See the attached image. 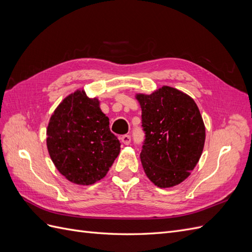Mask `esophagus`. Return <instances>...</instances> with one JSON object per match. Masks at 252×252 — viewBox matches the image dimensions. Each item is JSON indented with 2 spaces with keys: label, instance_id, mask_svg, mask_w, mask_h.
<instances>
[{
  "label": "esophagus",
  "instance_id": "1",
  "mask_svg": "<svg viewBox=\"0 0 252 252\" xmlns=\"http://www.w3.org/2000/svg\"><path fill=\"white\" fill-rule=\"evenodd\" d=\"M120 140L124 145H129L131 142V139H130V136H129V135H122Z\"/></svg>",
  "mask_w": 252,
  "mask_h": 252
}]
</instances>
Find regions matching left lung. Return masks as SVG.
Wrapping results in <instances>:
<instances>
[{"label": "left lung", "instance_id": "8db88e82", "mask_svg": "<svg viewBox=\"0 0 252 252\" xmlns=\"http://www.w3.org/2000/svg\"><path fill=\"white\" fill-rule=\"evenodd\" d=\"M146 139L140 155L147 178L159 188L185 181L202 156L205 125L191 96L170 86L136 94Z\"/></svg>", "mask_w": 252, "mask_h": 252}]
</instances>
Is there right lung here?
Instances as JSON below:
<instances>
[{
	"mask_svg": "<svg viewBox=\"0 0 252 252\" xmlns=\"http://www.w3.org/2000/svg\"><path fill=\"white\" fill-rule=\"evenodd\" d=\"M51 161L73 184L88 186L107 174L121 151L97 97L85 90L68 94L52 112L46 130Z\"/></svg>",
	"mask_w": 252,
	"mask_h": 252,
	"instance_id": "1",
	"label": "right lung"
}]
</instances>
